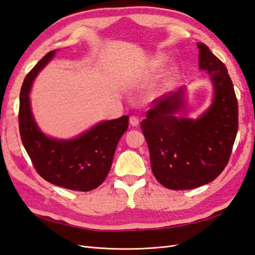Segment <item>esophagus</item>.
<instances>
[{"mask_svg":"<svg viewBox=\"0 0 255 255\" xmlns=\"http://www.w3.org/2000/svg\"><path fill=\"white\" fill-rule=\"evenodd\" d=\"M129 125L132 127H138L139 126V119L136 116H130L129 117Z\"/></svg>","mask_w":255,"mask_h":255,"instance_id":"esophagus-1","label":"esophagus"}]
</instances>
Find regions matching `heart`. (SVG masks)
<instances>
[{"label":"heart","instance_id":"obj_1","mask_svg":"<svg viewBox=\"0 0 255 255\" xmlns=\"http://www.w3.org/2000/svg\"><path fill=\"white\" fill-rule=\"evenodd\" d=\"M164 59L163 58H157L155 61H154V64H153V67H154V69H160L161 67L164 66ZM172 73H174V72H172Z\"/></svg>","mask_w":255,"mask_h":255}]
</instances>
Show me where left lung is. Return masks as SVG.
Segmentation results:
<instances>
[{
  "label": "left lung",
  "mask_w": 255,
  "mask_h": 255,
  "mask_svg": "<svg viewBox=\"0 0 255 255\" xmlns=\"http://www.w3.org/2000/svg\"><path fill=\"white\" fill-rule=\"evenodd\" d=\"M199 67L210 76L214 98L196 120L176 117L184 107L185 88L152 102L141 121L151 168L166 188L187 190L214 181L226 168L238 128V105L227 67L202 42Z\"/></svg>",
  "instance_id": "1"
}]
</instances>
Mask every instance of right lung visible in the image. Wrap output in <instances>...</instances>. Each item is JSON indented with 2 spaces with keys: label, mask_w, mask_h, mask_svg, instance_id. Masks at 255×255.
<instances>
[{
  "label": "right lung",
  "mask_w": 255,
  "mask_h": 255,
  "mask_svg": "<svg viewBox=\"0 0 255 255\" xmlns=\"http://www.w3.org/2000/svg\"><path fill=\"white\" fill-rule=\"evenodd\" d=\"M49 52L25 76L20 91L19 129L23 145L36 171L45 181L71 190L89 191L109 174L121 136L128 128V116L102 121L73 139L44 135L36 125L29 92L37 74L53 58Z\"/></svg>",
  "instance_id": "obj_1"
}]
</instances>
